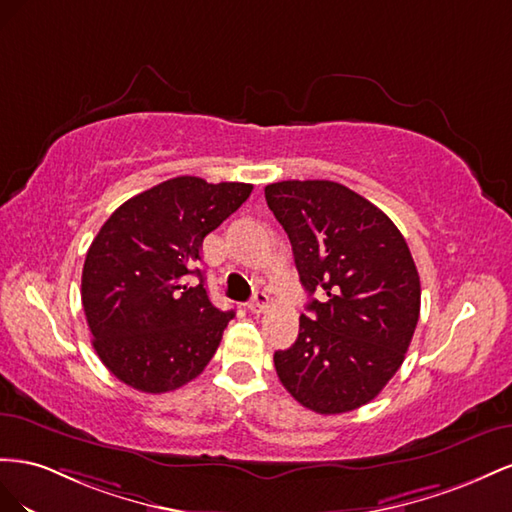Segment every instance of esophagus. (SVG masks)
Masks as SVG:
<instances>
[{
    "instance_id": "34e87169",
    "label": "esophagus",
    "mask_w": 512,
    "mask_h": 512,
    "mask_svg": "<svg viewBox=\"0 0 512 512\" xmlns=\"http://www.w3.org/2000/svg\"><path fill=\"white\" fill-rule=\"evenodd\" d=\"M268 304H270V298H268L266 291L264 289H257L255 294H253V300L248 302V311L259 315V313H264L268 309Z\"/></svg>"
}]
</instances>
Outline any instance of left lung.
<instances>
[{"instance_id": "left-lung-1", "label": "left lung", "mask_w": 512, "mask_h": 512, "mask_svg": "<svg viewBox=\"0 0 512 512\" xmlns=\"http://www.w3.org/2000/svg\"><path fill=\"white\" fill-rule=\"evenodd\" d=\"M266 201L311 298L296 343L274 352L276 375L317 414L352 412L382 392L412 343L420 276L410 248L382 210L337 182L268 184Z\"/></svg>"}]
</instances>
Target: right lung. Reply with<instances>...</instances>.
I'll return each instance as SVG.
<instances>
[{"mask_svg": "<svg viewBox=\"0 0 512 512\" xmlns=\"http://www.w3.org/2000/svg\"><path fill=\"white\" fill-rule=\"evenodd\" d=\"M253 184L180 175L128 199L85 255L81 302L102 364L126 386L160 394L195 379L221 345L233 311L210 302L201 244ZM200 276L191 288L185 276Z\"/></svg>", "mask_w": 512, "mask_h": 512, "instance_id": "add662e5", "label": "right lung"}]
</instances>
